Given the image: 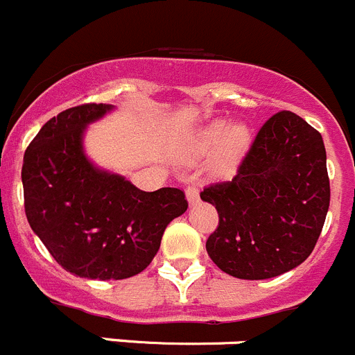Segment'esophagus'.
I'll list each match as a JSON object with an SVG mask.
<instances>
[{
	"label": "esophagus",
	"mask_w": 355,
	"mask_h": 355,
	"mask_svg": "<svg viewBox=\"0 0 355 355\" xmlns=\"http://www.w3.org/2000/svg\"><path fill=\"white\" fill-rule=\"evenodd\" d=\"M185 194H187V201L191 202V205H194V202H198L199 199V191L196 185H189L187 191H185Z\"/></svg>",
	"instance_id": "obj_1"
}]
</instances>
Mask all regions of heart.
I'll return each mask as SVG.
<instances>
[{"instance_id": "b5f03b06", "label": "heart", "mask_w": 355, "mask_h": 355, "mask_svg": "<svg viewBox=\"0 0 355 355\" xmlns=\"http://www.w3.org/2000/svg\"><path fill=\"white\" fill-rule=\"evenodd\" d=\"M248 146H250V132L246 126L234 125L229 128L225 121H215L192 135L187 144V150L192 159H199L218 149L216 164L220 168H229L241 159Z\"/></svg>"}]
</instances>
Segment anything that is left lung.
Returning <instances> with one entry per match:
<instances>
[{
    "label": "left lung",
    "mask_w": 355,
    "mask_h": 355,
    "mask_svg": "<svg viewBox=\"0 0 355 355\" xmlns=\"http://www.w3.org/2000/svg\"><path fill=\"white\" fill-rule=\"evenodd\" d=\"M218 211L206 251L239 279H269L295 269L314 250L329 208L322 137L295 112L265 121L232 180L201 192Z\"/></svg>",
    "instance_id": "obj_1"
}]
</instances>
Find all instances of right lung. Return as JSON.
<instances>
[{
    "label": "right lung",
    "instance_id": "1",
    "mask_svg": "<svg viewBox=\"0 0 355 355\" xmlns=\"http://www.w3.org/2000/svg\"><path fill=\"white\" fill-rule=\"evenodd\" d=\"M112 109H65L44 123L24 154L27 222L58 265L86 279H126L142 272L156 257L168 223L189 206L180 189L140 191L86 157V126Z\"/></svg>",
    "mask_w": 355,
    "mask_h": 355
}]
</instances>
